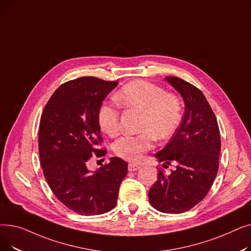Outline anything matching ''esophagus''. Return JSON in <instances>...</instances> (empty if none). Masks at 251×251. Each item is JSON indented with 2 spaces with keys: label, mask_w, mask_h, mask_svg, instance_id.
<instances>
[{
  "label": "esophagus",
  "mask_w": 251,
  "mask_h": 251,
  "mask_svg": "<svg viewBox=\"0 0 251 251\" xmlns=\"http://www.w3.org/2000/svg\"><path fill=\"white\" fill-rule=\"evenodd\" d=\"M140 168L139 165H136V164H129L128 165V170L130 171V172H134V171L138 170Z\"/></svg>",
  "instance_id": "1"
}]
</instances>
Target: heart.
<instances>
[{
  "mask_svg": "<svg viewBox=\"0 0 251 251\" xmlns=\"http://www.w3.org/2000/svg\"><path fill=\"white\" fill-rule=\"evenodd\" d=\"M116 100L128 109L142 112L140 131L143 132L124 135L113 144L114 153L127 161H139L143 153L152 149L154 139H169L182 121L183 107L180 99L146 80H135L124 85L116 95ZM98 119L104 133L110 136L118 134L120 113L117 105L102 103Z\"/></svg>",
  "mask_w": 251,
  "mask_h": 251,
  "instance_id": "obj_1",
  "label": "heart"
}]
</instances>
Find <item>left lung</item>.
Returning <instances> with one entry per match:
<instances>
[{
  "label": "left lung",
  "mask_w": 251,
  "mask_h": 251,
  "mask_svg": "<svg viewBox=\"0 0 251 251\" xmlns=\"http://www.w3.org/2000/svg\"><path fill=\"white\" fill-rule=\"evenodd\" d=\"M185 104L183 119L167 146L155 154L166 167L176 169L167 175L159 169L149 191L151 204L167 214H181L201 202L212 187L219 169L221 151L217 118L197 87L178 77H166Z\"/></svg>",
  "instance_id": "1"
}]
</instances>
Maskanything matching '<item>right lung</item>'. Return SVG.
I'll list each match as a JSON object with an SVG mask.
<instances>
[{"label":"right lung","mask_w":251,"mask_h":251,"mask_svg":"<svg viewBox=\"0 0 251 251\" xmlns=\"http://www.w3.org/2000/svg\"><path fill=\"white\" fill-rule=\"evenodd\" d=\"M117 81L85 76L63 83L47 102L38 132L39 159L45 178L57 199L82 216L110 212L117 203L120 184L128 164L111 157L95 172L87 162L104 150L99 124V110Z\"/></svg>","instance_id":"obj_1"}]
</instances>
